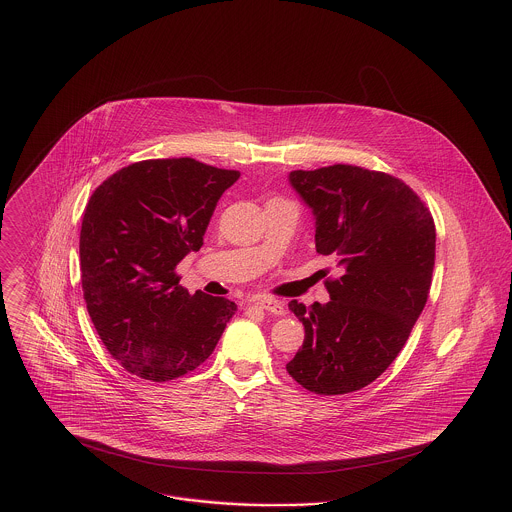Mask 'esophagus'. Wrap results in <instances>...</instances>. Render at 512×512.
<instances>
[{"label": "esophagus", "mask_w": 512, "mask_h": 512, "mask_svg": "<svg viewBox=\"0 0 512 512\" xmlns=\"http://www.w3.org/2000/svg\"><path fill=\"white\" fill-rule=\"evenodd\" d=\"M255 303H257L261 309H265L268 313H272V315H278V317L286 315V307H284V303H282V301H278V299H274V297H257V299H255Z\"/></svg>", "instance_id": "obj_1"}]
</instances>
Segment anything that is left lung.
Here are the masks:
<instances>
[{"mask_svg":"<svg viewBox=\"0 0 512 512\" xmlns=\"http://www.w3.org/2000/svg\"><path fill=\"white\" fill-rule=\"evenodd\" d=\"M290 184L315 217L317 253L336 261L330 301L290 311L305 326L286 365L318 395L374 382L395 361L420 317L436 261V224L399 178L353 165L292 171Z\"/></svg>","mask_w":512,"mask_h":512,"instance_id":"left-lung-1","label":"left lung"}]
</instances>
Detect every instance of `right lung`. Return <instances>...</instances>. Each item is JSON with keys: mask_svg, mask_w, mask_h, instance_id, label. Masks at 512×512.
<instances>
[{"mask_svg": "<svg viewBox=\"0 0 512 512\" xmlns=\"http://www.w3.org/2000/svg\"><path fill=\"white\" fill-rule=\"evenodd\" d=\"M238 171L190 157L149 159L109 176L80 230L82 290L107 351L130 374L169 382L209 359L238 305L182 288L176 265L199 251Z\"/></svg>", "mask_w": 512, "mask_h": 512, "instance_id": "right-lung-1", "label": "right lung"}]
</instances>
